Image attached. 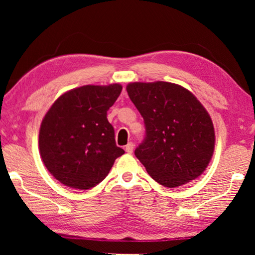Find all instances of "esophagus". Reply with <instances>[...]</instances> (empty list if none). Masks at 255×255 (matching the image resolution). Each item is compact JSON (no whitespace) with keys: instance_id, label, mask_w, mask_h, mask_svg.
<instances>
[{"instance_id":"esophagus-1","label":"esophagus","mask_w":255,"mask_h":255,"mask_svg":"<svg viewBox=\"0 0 255 255\" xmlns=\"http://www.w3.org/2000/svg\"><path fill=\"white\" fill-rule=\"evenodd\" d=\"M125 149H126V152H127L128 154H131V153H132V150H133V144L131 143V141H130V143H128V144L126 145V148H125Z\"/></svg>"}]
</instances>
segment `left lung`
Listing matches in <instances>:
<instances>
[{
	"instance_id": "1",
	"label": "left lung",
	"mask_w": 255,
	"mask_h": 255,
	"mask_svg": "<svg viewBox=\"0 0 255 255\" xmlns=\"http://www.w3.org/2000/svg\"><path fill=\"white\" fill-rule=\"evenodd\" d=\"M145 124L136 157L159 184L180 187L206 170L213 156L215 131L210 116L193 94L169 82L127 85Z\"/></svg>"
}]
</instances>
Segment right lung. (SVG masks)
Returning <instances> with one entry per match:
<instances>
[{
    "instance_id": "1",
    "label": "right lung",
    "mask_w": 255,
    "mask_h": 255,
    "mask_svg": "<svg viewBox=\"0 0 255 255\" xmlns=\"http://www.w3.org/2000/svg\"><path fill=\"white\" fill-rule=\"evenodd\" d=\"M120 84L84 85L64 93L42 119L39 150L56 180L88 190L106 178L125 153L116 145L107 111L122 93Z\"/></svg>"
}]
</instances>
